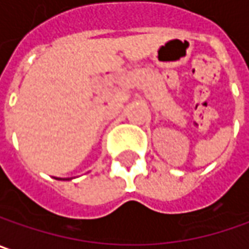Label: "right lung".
I'll use <instances>...</instances> for the list:
<instances>
[{"instance_id": "right-lung-1", "label": "right lung", "mask_w": 249, "mask_h": 249, "mask_svg": "<svg viewBox=\"0 0 249 249\" xmlns=\"http://www.w3.org/2000/svg\"><path fill=\"white\" fill-rule=\"evenodd\" d=\"M57 180H69V179H59V178H57Z\"/></svg>"}]
</instances>
